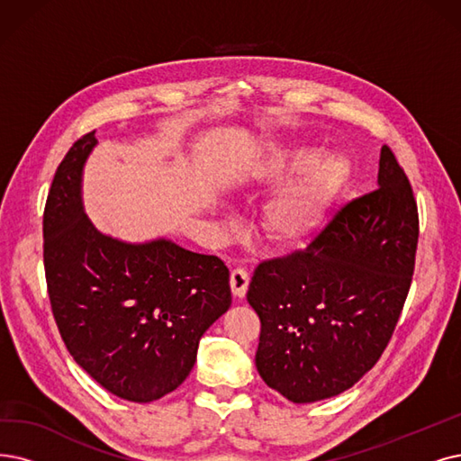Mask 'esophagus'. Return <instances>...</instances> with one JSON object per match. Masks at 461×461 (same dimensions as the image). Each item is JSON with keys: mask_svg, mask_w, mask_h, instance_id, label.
<instances>
[{"mask_svg": "<svg viewBox=\"0 0 461 461\" xmlns=\"http://www.w3.org/2000/svg\"><path fill=\"white\" fill-rule=\"evenodd\" d=\"M249 285V274L244 268H234L230 272V289L236 299H244Z\"/></svg>", "mask_w": 461, "mask_h": 461, "instance_id": "esophagus-1", "label": "esophagus"}]
</instances>
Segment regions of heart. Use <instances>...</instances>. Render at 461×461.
<instances>
[{
    "label": "heart",
    "mask_w": 461,
    "mask_h": 461,
    "mask_svg": "<svg viewBox=\"0 0 461 461\" xmlns=\"http://www.w3.org/2000/svg\"><path fill=\"white\" fill-rule=\"evenodd\" d=\"M316 158L312 147L274 143L255 164L248 196L274 193L257 213V230L276 246L299 244L314 232L344 189L349 168L342 157Z\"/></svg>",
    "instance_id": "obj_1"
}]
</instances>
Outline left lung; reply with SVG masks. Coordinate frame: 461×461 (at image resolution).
Here are the masks:
<instances>
[{"label": "left lung", "mask_w": 461, "mask_h": 461, "mask_svg": "<svg viewBox=\"0 0 461 461\" xmlns=\"http://www.w3.org/2000/svg\"><path fill=\"white\" fill-rule=\"evenodd\" d=\"M418 210L382 147L378 187L349 202L304 249L255 268L248 303L261 320L255 365L293 402L335 397L388 346L414 272Z\"/></svg>", "instance_id": "1"}]
</instances>
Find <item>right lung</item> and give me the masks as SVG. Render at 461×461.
<instances>
[{"instance_id":"obj_1","label":"right lung","mask_w":461,"mask_h":461,"mask_svg":"<svg viewBox=\"0 0 461 461\" xmlns=\"http://www.w3.org/2000/svg\"><path fill=\"white\" fill-rule=\"evenodd\" d=\"M95 134L73 143L47 196L50 306L68 352L102 388L151 402L189 376L202 335L229 310V268L168 238L124 242L92 225L83 170Z\"/></svg>"}]
</instances>
